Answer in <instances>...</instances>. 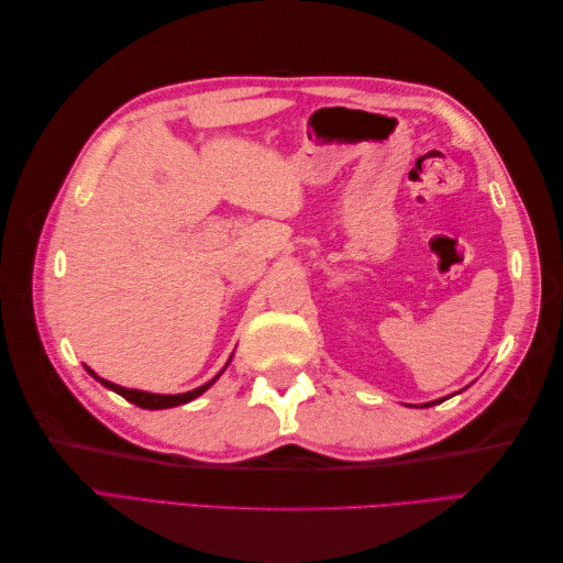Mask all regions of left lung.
<instances>
[{
	"instance_id": "1",
	"label": "left lung",
	"mask_w": 563,
	"mask_h": 563,
	"mask_svg": "<svg viewBox=\"0 0 563 563\" xmlns=\"http://www.w3.org/2000/svg\"><path fill=\"white\" fill-rule=\"evenodd\" d=\"M432 404H437V401H432ZM432 404H424V406H432Z\"/></svg>"
}]
</instances>
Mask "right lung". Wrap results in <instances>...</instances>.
<instances>
[{
    "instance_id": "right-lung-1",
    "label": "right lung",
    "mask_w": 563,
    "mask_h": 563,
    "mask_svg": "<svg viewBox=\"0 0 563 563\" xmlns=\"http://www.w3.org/2000/svg\"><path fill=\"white\" fill-rule=\"evenodd\" d=\"M232 360V356H230ZM230 364V362H228ZM91 376L96 378V380H100L103 383L108 389H112V391H117V395H122L126 401H131V404H135V406H141V408H150V411H157V408H172V406H180V404H187V401H192V399H197L199 395H203V391H207L213 383H216V378L220 376V371L218 376L211 380V383H207V385H201V387H197V389H192V391H185V395H150V391H141V389H126V387H119V385H114V383H110V380H103V378H98L96 373L91 371V368H87Z\"/></svg>"
}]
</instances>
